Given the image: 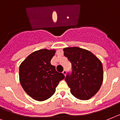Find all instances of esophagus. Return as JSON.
I'll return each instance as SVG.
<instances>
[{
  "label": "esophagus",
  "instance_id": "esophagus-1",
  "mask_svg": "<svg viewBox=\"0 0 120 120\" xmlns=\"http://www.w3.org/2000/svg\"><path fill=\"white\" fill-rule=\"evenodd\" d=\"M62 73H63V74H64L65 75H66V69H64V70L63 71V72H62Z\"/></svg>",
  "mask_w": 120,
  "mask_h": 120
}]
</instances>
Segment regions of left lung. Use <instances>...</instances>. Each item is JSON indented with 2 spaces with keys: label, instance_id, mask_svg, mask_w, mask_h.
Segmentation results:
<instances>
[{
  "label": "left lung",
  "instance_id": "1",
  "mask_svg": "<svg viewBox=\"0 0 120 120\" xmlns=\"http://www.w3.org/2000/svg\"><path fill=\"white\" fill-rule=\"evenodd\" d=\"M63 52L71 63V72L65 79L71 94L81 100L90 99L102 85V63L91 52L78 47L65 48Z\"/></svg>",
  "mask_w": 120,
  "mask_h": 120
}]
</instances>
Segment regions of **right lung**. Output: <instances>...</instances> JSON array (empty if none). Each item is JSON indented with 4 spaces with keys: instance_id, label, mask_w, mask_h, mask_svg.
Here are the masks:
<instances>
[{
    "instance_id": "add662e5",
    "label": "right lung",
    "mask_w": 120,
    "mask_h": 120,
    "mask_svg": "<svg viewBox=\"0 0 120 120\" xmlns=\"http://www.w3.org/2000/svg\"><path fill=\"white\" fill-rule=\"evenodd\" d=\"M55 50L41 49L29 55L19 66L21 86L29 96L38 101L49 99L55 87L65 78L51 64Z\"/></svg>"
}]
</instances>
